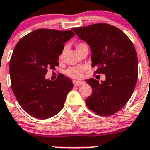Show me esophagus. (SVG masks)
<instances>
[{
    "mask_svg": "<svg viewBox=\"0 0 150 150\" xmlns=\"http://www.w3.org/2000/svg\"><path fill=\"white\" fill-rule=\"evenodd\" d=\"M73 83L75 87H78V86H80V85L83 84V83H84V82L80 81H74Z\"/></svg>",
    "mask_w": 150,
    "mask_h": 150,
    "instance_id": "34e87169",
    "label": "esophagus"
}]
</instances>
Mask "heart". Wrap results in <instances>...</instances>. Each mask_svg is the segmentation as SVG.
I'll list each match as a JSON object with an SVG mask.
<instances>
[{"label": "heart", "instance_id": "obj_1", "mask_svg": "<svg viewBox=\"0 0 150 150\" xmlns=\"http://www.w3.org/2000/svg\"><path fill=\"white\" fill-rule=\"evenodd\" d=\"M85 46H87V45L84 42H78L75 45V48H76V51L78 52V50H80L81 48H83ZM63 54H64V50L61 52V54L59 56L60 60L63 59ZM85 70H86V67H83V66H81V67H71V68H69L66 71V75L72 78H81L83 77V72H85Z\"/></svg>", "mask_w": 150, "mask_h": 150}]
</instances>
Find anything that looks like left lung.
<instances>
[{
	"instance_id": "obj_1",
	"label": "left lung",
	"mask_w": 150,
	"mask_h": 150,
	"mask_svg": "<svg viewBox=\"0 0 150 150\" xmlns=\"http://www.w3.org/2000/svg\"><path fill=\"white\" fill-rule=\"evenodd\" d=\"M72 30L90 46L95 73L106 77L101 83L94 78L86 81L93 90L86 105L98 115H113L127 103L137 83L138 62L134 45L121 30L106 23Z\"/></svg>"
}]
</instances>
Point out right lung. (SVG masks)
<instances>
[{
    "instance_id": "add662e5",
    "label": "right lung",
    "mask_w": 150,
    "mask_h": 150,
    "mask_svg": "<svg viewBox=\"0 0 150 150\" xmlns=\"http://www.w3.org/2000/svg\"><path fill=\"white\" fill-rule=\"evenodd\" d=\"M74 35L72 30L38 29L23 36L13 50L9 61L12 89L21 107L35 118L58 114L73 88L72 80L63 74L53 81L45 76L48 69L59 65L63 44Z\"/></svg>"
}]
</instances>
